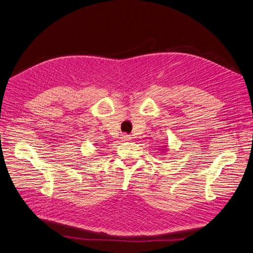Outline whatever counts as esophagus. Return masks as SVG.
<instances>
[{"label": "esophagus", "mask_w": 253, "mask_h": 253, "mask_svg": "<svg viewBox=\"0 0 253 253\" xmlns=\"http://www.w3.org/2000/svg\"><path fill=\"white\" fill-rule=\"evenodd\" d=\"M121 138H123V140L126 141V140H129V139H130V136H129V135H126V134H124L123 137H121Z\"/></svg>", "instance_id": "34e87169"}]
</instances>
